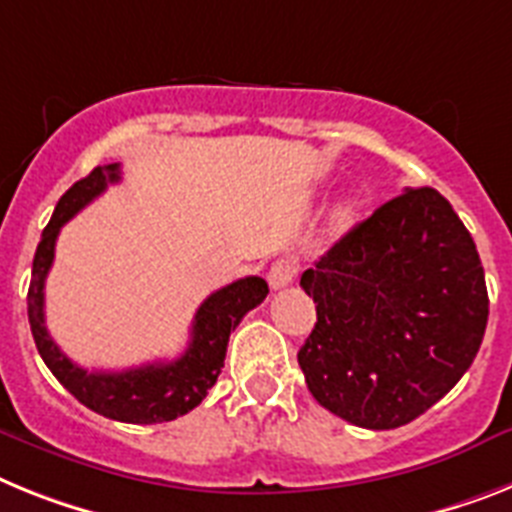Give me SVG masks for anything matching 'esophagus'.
<instances>
[{
    "mask_svg": "<svg viewBox=\"0 0 512 512\" xmlns=\"http://www.w3.org/2000/svg\"><path fill=\"white\" fill-rule=\"evenodd\" d=\"M296 273H299V265H296L294 260H276V263L270 265V270H268L270 289L278 291V289H286V286H291L296 278Z\"/></svg>",
    "mask_w": 512,
    "mask_h": 512,
    "instance_id": "obj_1",
    "label": "esophagus"
}]
</instances>
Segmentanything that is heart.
<instances>
[{
  "label": "heart",
  "instance_id": "b5f03b06",
  "mask_svg": "<svg viewBox=\"0 0 512 512\" xmlns=\"http://www.w3.org/2000/svg\"><path fill=\"white\" fill-rule=\"evenodd\" d=\"M349 213H351V210H349V208H343V210H341V213H338V216H341V218H343V221H346V218H349Z\"/></svg>",
  "mask_w": 512,
  "mask_h": 512
}]
</instances>
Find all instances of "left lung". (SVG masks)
<instances>
[{"label":"left lung","instance_id":"8db88e82","mask_svg":"<svg viewBox=\"0 0 512 512\" xmlns=\"http://www.w3.org/2000/svg\"><path fill=\"white\" fill-rule=\"evenodd\" d=\"M317 322L299 349L315 401L364 429L414 422L482 346L489 296L476 244L432 187L356 223L302 273Z\"/></svg>","mask_w":512,"mask_h":512}]
</instances>
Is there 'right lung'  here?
<instances>
[{"mask_svg":"<svg viewBox=\"0 0 512 512\" xmlns=\"http://www.w3.org/2000/svg\"><path fill=\"white\" fill-rule=\"evenodd\" d=\"M119 179H122L119 163L96 166L85 179L72 184L70 190L59 197L54 216L41 234L36 257H33V276H30L28 289L30 333L51 375L90 411L114 422L161 424L184 416L203 403L208 390L216 385L221 375L231 330L239 325L249 309H255L268 296V283L260 276H247L213 291L195 312L190 346L174 362H153L122 369V372H88L77 367L59 351L46 330V276L54 263V247H57V236L64 223Z\"/></svg>","mask_w":512,"mask_h":512,"instance_id":"right-lung-1","label":"right lung"}]
</instances>
